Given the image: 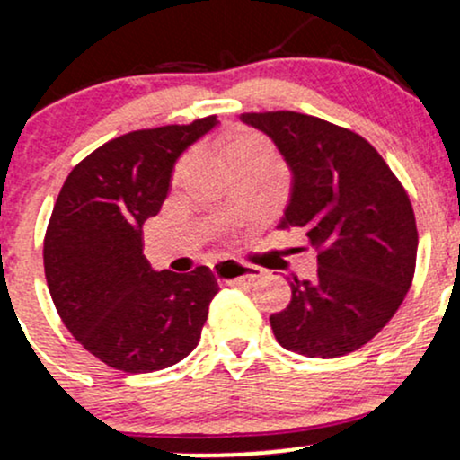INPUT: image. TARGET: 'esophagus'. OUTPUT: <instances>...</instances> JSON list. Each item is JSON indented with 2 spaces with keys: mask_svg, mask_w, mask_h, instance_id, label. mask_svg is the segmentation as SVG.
Listing matches in <instances>:
<instances>
[{
  "mask_svg": "<svg viewBox=\"0 0 460 460\" xmlns=\"http://www.w3.org/2000/svg\"><path fill=\"white\" fill-rule=\"evenodd\" d=\"M212 272H214V277L218 279V281H225V283L255 281V279H260L263 274L261 268L248 266V263H240V261H234V260L216 261L212 266Z\"/></svg>",
  "mask_w": 460,
  "mask_h": 460,
  "instance_id": "34e87169",
  "label": "esophagus"
}]
</instances>
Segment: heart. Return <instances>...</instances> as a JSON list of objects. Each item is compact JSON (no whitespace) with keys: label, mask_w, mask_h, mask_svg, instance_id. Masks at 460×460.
Here are the masks:
<instances>
[{"label":"heart","mask_w":460,"mask_h":460,"mask_svg":"<svg viewBox=\"0 0 460 460\" xmlns=\"http://www.w3.org/2000/svg\"><path fill=\"white\" fill-rule=\"evenodd\" d=\"M272 149H270V142L263 138L261 134H255V131H242L237 134L225 145V160L231 164L248 160V157H266L270 160ZM188 168V160L179 164L177 168V175H181L183 171Z\"/></svg>","instance_id":"1"}]
</instances>
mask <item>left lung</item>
Here are the masks:
<instances>
[{"label": "left lung", "instance_id": "obj_1", "mask_svg": "<svg viewBox=\"0 0 460 460\" xmlns=\"http://www.w3.org/2000/svg\"><path fill=\"white\" fill-rule=\"evenodd\" d=\"M274 142L292 175L277 229L300 226L318 251V277L289 281L270 315L285 350L335 358L367 344L394 318L415 272L411 200L378 151L355 131L298 112L242 114Z\"/></svg>", "mask_w": 460, "mask_h": 460}]
</instances>
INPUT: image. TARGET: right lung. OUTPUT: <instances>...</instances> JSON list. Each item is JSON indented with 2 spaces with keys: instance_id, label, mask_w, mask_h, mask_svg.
Segmentation results:
<instances>
[{
  "instance_id": "1",
  "label": "right lung",
  "mask_w": 460,
  "mask_h": 460,
  "mask_svg": "<svg viewBox=\"0 0 460 460\" xmlns=\"http://www.w3.org/2000/svg\"><path fill=\"white\" fill-rule=\"evenodd\" d=\"M218 123L208 116L105 142L58 194L43 248L47 285L66 329L105 366L155 372L199 344L218 283L205 266L153 270L142 226L162 209L179 157Z\"/></svg>"
}]
</instances>
